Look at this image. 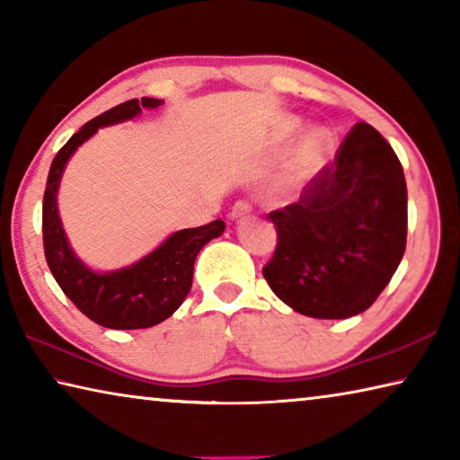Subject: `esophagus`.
<instances>
[{
  "instance_id": "34e87169",
  "label": "esophagus",
  "mask_w": 460,
  "mask_h": 460,
  "mask_svg": "<svg viewBox=\"0 0 460 460\" xmlns=\"http://www.w3.org/2000/svg\"><path fill=\"white\" fill-rule=\"evenodd\" d=\"M249 213H252V205H249V202H245V200H239V202H235V205H233L231 213H229V219L239 221V219H243V217H247Z\"/></svg>"
}]
</instances>
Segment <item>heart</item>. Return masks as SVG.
<instances>
[{
	"mask_svg": "<svg viewBox=\"0 0 460 460\" xmlns=\"http://www.w3.org/2000/svg\"><path fill=\"white\" fill-rule=\"evenodd\" d=\"M302 128H305V123L294 118V115H286V118L278 119L270 136L271 146H288L300 134ZM334 152H337V136H334L331 128L314 126L306 129L292 147L290 158H288L284 166L282 181H279V189L286 194L298 192L302 186H306L314 176L321 174L329 166Z\"/></svg>",
	"mask_w": 460,
	"mask_h": 460,
	"instance_id": "heart-1",
	"label": "heart"
}]
</instances>
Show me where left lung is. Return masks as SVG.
<instances>
[{
	"mask_svg": "<svg viewBox=\"0 0 460 460\" xmlns=\"http://www.w3.org/2000/svg\"><path fill=\"white\" fill-rule=\"evenodd\" d=\"M270 219L278 245L263 278L278 298L313 318L361 314L406 252L408 189L398 155L377 129L357 123L298 202Z\"/></svg>",
	"mask_w": 460,
	"mask_h": 460,
	"instance_id": "1",
	"label": "left lung"
}]
</instances>
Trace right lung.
<instances>
[{"mask_svg":"<svg viewBox=\"0 0 460 460\" xmlns=\"http://www.w3.org/2000/svg\"><path fill=\"white\" fill-rule=\"evenodd\" d=\"M160 105H164L162 99H131L84 123L60 147L46 181L42 202L46 263L73 305L105 329H150L172 316L190 292L194 260L199 252L225 231L221 219L202 227L176 231L142 260L111 271L89 268L68 243L58 215V189L68 160L101 128L129 121L137 118L142 109H155Z\"/></svg>","mask_w":460,"mask_h":460,"instance_id":"1","label":"right lung"}]
</instances>
